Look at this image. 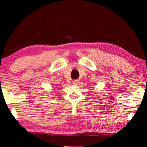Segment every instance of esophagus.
<instances>
[{"label":"esophagus","instance_id":"esophagus-1","mask_svg":"<svg viewBox=\"0 0 147 147\" xmlns=\"http://www.w3.org/2000/svg\"><path fill=\"white\" fill-rule=\"evenodd\" d=\"M73 84H75V85H77V84H79V82H78V80H74L73 82Z\"/></svg>","mask_w":147,"mask_h":147}]
</instances>
